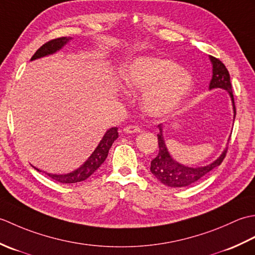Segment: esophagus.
Returning a JSON list of instances; mask_svg holds the SVG:
<instances>
[{"label":"esophagus","instance_id":"esophagus-1","mask_svg":"<svg viewBox=\"0 0 255 255\" xmlns=\"http://www.w3.org/2000/svg\"><path fill=\"white\" fill-rule=\"evenodd\" d=\"M124 132L125 133H137V132H140V128L137 126H128L126 128H124Z\"/></svg>","mask_w":255,"mask_h":255}]
</instances>
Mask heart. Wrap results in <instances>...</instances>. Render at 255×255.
I'll return each mask as SVG.
<instances>
[{"label": "heart", "instance_id": "obj_1", "mask_svg": "<svg viewBox=\"0 0 255 255\" xmlns=\"http://www.w3.org/2000/svg\"><path fill=\"white\" fill-rule=\"evenodd\" d=\"M118 79L125 89L140 93V104L154 118L170 116L181 106L193 88V78L169 59L139 57L122 64Z\"/></svg>", "mask_w": 255, "mask_h": 255}]
</instances>
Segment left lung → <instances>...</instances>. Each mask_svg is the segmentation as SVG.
Wrapping results in <instances>:
<instances>
[{"mask_svg":"<svg viewBox=\"0 0 255 255\" xmlns=\"http://www.w3.org/2000/svg\"><path fill=\"white\" fill-rule=\"evenodd\" d=\"M209 60L213 66V77L209 83V90L214 89H223L227 91L229 94L232 110H234V122L236 117V106L234 94H232V85L230 82V75L228 70L225 67V64L219 59L209 56ZM160 132L158 133L159 141V153L155 158L151 161L150 171L152 174L159 180L162 184L170 187H186L193 184L199 182L200 180L208 174L210 171H213L215 167H217L224 161L227 149L226 148L221 154L211 163L204 166H187L178 163L177 161L172 158L169 150L166 148L165 140L163 136V125H158Z\"/></svg>","mask_w":255,"mask_h":255,"instance_id":"left-lung-1","label":"left lung"}]
</instances>
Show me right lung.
Returning a JSON list of instances; mask_svg holds the SVG:
<instances>
[{"label": "right lung", "mask_w": 255, "mask_h": 255, "mask_svg": "<svg viewBox=\"0 0 255 255\" xmlns=\"http://www.w3.org/2000/svg\"><path fill=\"white\" fill-rule=\"evenodd\" d=\"M72 39H73L72 37H61V38H57V39H52L50 41L46 42L45 45H42L39 49L35 52V55L31 57L30 61L53 55V53L61 50L62 48L66 45H68ZM117 130H118L117 127H112L108 129L104 136H103L99 145H97L95 150L92 152V154L89 156L88 160H86L80 167H78L77 170H74L72 172L66 173V174H51V173L44 172L39 169H37L36 166L34 167L38 172L46 173V174L49 177H51L52 180H55L59 183L69 184V183L82 182L93 174V173L103 164V162L106 160L110 148L112 147L113 142L118 138Z\"/></svg>", "instance_id": "1"}]
</instances>
